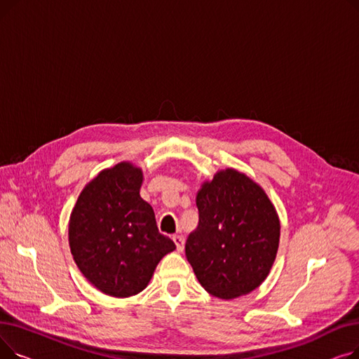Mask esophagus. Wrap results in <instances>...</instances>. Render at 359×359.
Listing matches in <instances>:
<instances>
[{
  "label": "esophagus",
  "instance_id": "1",
  "mask_svg": "<svg viewBox=\"0 0 359 359\" xmlns=\"http://www.w3.org/2000/svg\"><path fill=\"white\" fill-rule=\"evenodd\" d=\"M173 241H175V244H176L177 250L182 252L183 248H184V237H183V236H173Z\"/></svg>",
  "mask_w": 359,
  "mask_h": 359
}]
</instances>
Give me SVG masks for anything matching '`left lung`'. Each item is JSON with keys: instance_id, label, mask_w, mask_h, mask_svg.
Here are the masks:
<instances>
[{"instance_id": "left-lung-1", "label": "left lung", "mask_w": 359, "mask_h": 359, "mask_svg": "<svg viewBox=\"0 0 359 359\" xmlns=\"http://www.w3.org/2000/svg\"><path fill=\"white\" fill-rule=\"evenodd\" d=\"M199 222L186 257L199 284L222 299L256 290L275 262L280 224L268 195L234 168L217 172L196 195Z\"/></svg>"}]
</instances>
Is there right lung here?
Segmentation results:
<instances>
[{
	"label": "right lung",
	"instance_id": "1",
	"mask_svg": "<svg viewBox=\"0 0 359 359\" xmlns=\"http://www.w3.org/2000/svg\"><path fill=\"white\" fill-rule=\"evenodd\" d=\"M142 170L122 161L86 184L69 217L71 255L88 282L106 295L126 298L148 285L158 262L176 244L158 233L140 189Z\"/></svg>",
	"mask_w": 359,
	"mask_h": 359
}]
</instances>
